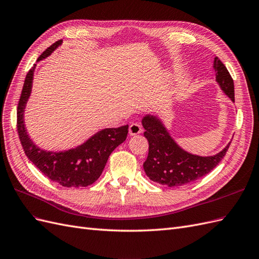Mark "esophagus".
Returning a JSON list of instances; mask_svg holds the SVG:
<instances>
[{
    "label": "esophagus",
    "instance_id": "34e87169",
    "mask_svg": "<svg viewBox=\"0 0 259 259\" xmlns=\"http://www.w3.org/2000/svg\"><path fill=\"white\" fill-rule=\"evenodd\" d=\"M142 132V127L140 125V123L138 122H134L130 124L129 127V135L130 136H137V135H140Z\"/></svg>",
    "mask_w": 259,
    "mask_h": 259
}]
</instances>
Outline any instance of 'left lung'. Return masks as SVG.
<instances>
[{"instance_id":"left-lung-1","label":"left lung","mask_w":259,"mask_h":259,"mask_svg":"<svg viewBox=\"0 0 259 259\" xmlns=\"http://www.w3.org/2000/svg\"><path fill=\"white\" fill-rule=\"evenodd\" d=\"M212 68L220 89L234 102L233 80L218 57L213 60ZM141 122L145 129L144 137L149 141V155L143 164L144 171L152 181L161 186L181 187L202 178L219 164L230 146L229 142L217 154L201 156L183 150L158 115L146 114Z\"/></svg>"}]
</instances>
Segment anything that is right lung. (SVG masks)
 <instances>
[{
    "mask_svg": "<svg viewBox=\"0 0 259 259\" xmlns=\"http://www.w3.org/2000/svg\"><path fill=\"white\" fill-rule=\"evenodd\" d=\"M62 43L63 40H58L52 44L40 55L36 63L49 57ZM35 67L36 64L27 73L17 108V130L23 149L29 160L33 162L44 176L62 187L90 186L100 178L109 155L127 138L129 125L101 129L82 144L68 150L48 151L41 149L32 141L25 123L26 106L32 91Z\"/></svg>",
    "mask_w": 259,
    "mask_h": 259,
    "instance_id": "obj_1",
    "label": "right lung"
}]
</instances>
